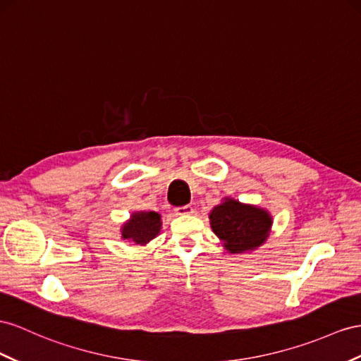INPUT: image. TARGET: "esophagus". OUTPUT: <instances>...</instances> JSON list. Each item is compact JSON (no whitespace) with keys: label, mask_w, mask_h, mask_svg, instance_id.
<instances>
[{"label":"esophagus","mask_w":361,"mask_h":361,"mask_svg":"<svg viewBox=\"0 0 361 361\" xmlns=\"http://www.w3.org/2000/svg\"><path fill=\"white\" fill-rule=\"evenodd\" d=\"M173 212L177 215H190V214H193V207L190 204H188V206H183V207H175Z\"/></svg>","instance_id":"obj_1"}]
</instances>
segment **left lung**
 I'll list each match as a JSON object with an SVG mask.
<instances>
[{"label": "left lung", "mask_w": 361, "mask_h": 361, "mask_svg": "<svg viewBox=\"0 0 361 361\" xmlns=\"http://www.w3.org/2000/svg\"><path fill=\"white\" fill-rule=\"evenodd\" d=\"M210 226L230 253H243L265 241L271 218L262 209L227 200L212 210Z\"/></svg>", "instance_id": "8db88e82"}]
</instances>
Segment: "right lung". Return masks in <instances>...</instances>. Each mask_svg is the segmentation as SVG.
Instances as JSON below:
<instances>
[{
  "label": "right lung",
  "mask_w": 361,
  "mask_h": 361,
  "mask_svg": "<svg viewBox=\"0 0 361 361\" xmlns=\"http://www.w3.org/2000/svg\"><path fill=\"white\" fill-rule=\"evenodd\" d=\"M160 215L157 212H140L134 214L129 223L123 226L122 236L137 244H146L160 232Z\"/></svg>",
  "instance_id": "right-lung-1"
}]
</instances>
